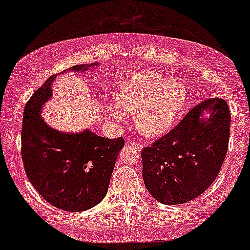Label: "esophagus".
<instances>
[{
  "label": "esophagus",
  "instance_id": "obj_1",
  "mask_svg": "<svg viewBox=\"0 0 250 250\" xmlns=\"http://www.w3.org/2000/svg\"><path fill=\"white\" fill-rule=\"evenodd\" d=\"M129 145L133 146H135V148L138 149V150H141V149H142V145H141V143H139V142H136V141H133V142L129 143Z\"/></svg>",
  "mask_w": 250,
  "mask_h": 250
}]
</instances>
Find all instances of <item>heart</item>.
Returning <instances> with one entry per match:
<instances>
[{
    "mask_svg": "<svg viewBox=\"0 0 250 250\" xmlns=\"http://www.w3.org/2000/svg\"><path fill=\"white\" fill-rule=\"evenodd\" d=\"M187 98L182 82L159 73L142 71L123 82L117 94L119 104L109 108V114L123 119L125 111H139V131L155 136L172 127L186 105Z\"/></svg>",
    "mask_w": 250,
    "mask_h": 250,
    "instance_id": "b5f03b06",
    "label": "heart"
}]
</instances>
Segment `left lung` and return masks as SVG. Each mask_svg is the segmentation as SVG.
<instances>
[{
  "mask_svg": "<svg viewBox=\"0 0 250 250\" xmlns=\"http://www.w3.org/2000/svg\"><path fill=\"white\" fill-rule=\"evenodd\" d=\"M209 111L207 120L201 118ZM231 112L222 98L190 109L167 134L141 151L142 176L150 194L165 205L196 199L216 179L228 152Z\"/></svg>",
  "mask_w": 250,
  "mask_h": 250,
  "instance_id": "obj_1",
  "label": "left lung"
}]
</instances>
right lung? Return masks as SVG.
Returning a JSON list of instances; mask_svg holds the SVG:
<instances>
[{
	"label": "right lung",
	"mask_w": 250,
	"mask_h": 250,
	"mask_svg": "<svg viewBox=\"0 0 250 250\" xmlns=\"http://www.w3.org/2000/svg\"><path fill=\"white\" fill-rule=\"evenodd\" d=\"M77 64L70 70H87ZM63 73V71H62ZM47 78L25 105L21 157L26 175L44 200L67 211H82L104 199L124 139H107L91 131L61 133L47 126L41 108L52 94Z\"/></svg>",
	"instance_id": "right-lung-1"
}]
</instances>
